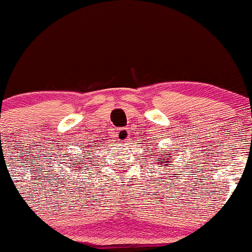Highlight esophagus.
I'll return each mask as SVG.
<instances>
[{"label":"esophagus","instance_id":"1","mask_svg":"<svg viewBox=\"0 0 252 252\" xmlns=\"http://www.w3.org/2000/svg\"><path fill=\"white\" fill-rule=\"evenodd\" d=\"M115 136H116V139L119 140V142H125L127 140V138L129 136V131L127 128H120L118 129V132H115Z\"/></svg>","mask_w":252,"mask_h":252}]
</instances>
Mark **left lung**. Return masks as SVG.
Masks as SVG:
<instances>
[{"instance_id": "obj_1", "label": "left lung", "mask_w": 252, "mask_h": 252, "mask_svg": "<svg viewBox=\"0 0 252 252\" xmlns=\"http://www.w3.org/2000/svg\"><path fill=\"white\" fill-rule=\"evenodd\" d=\"M163 156H164V154H163ZM167 158H170V156H167ZM156 159H158V161H159V158H156ZM163 163H164V162H163Z\"/></svg>"}]
</instances>
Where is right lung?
<instances>
[{
    "label": "right lung",
    "instance_id": "obj_1",
    "mask_svg": "<svg viewBox=\"0 0 252 252\" xmlns=\"http://www.w3.org/2000/svg\"><path fill=\"white\" fill-rule=\"evenodd\" d=\"M80 159V162H84V161H85V159ZM74 162H77V159H74ZM84 164H86L85 163V162H84ZM77 166H82V163H79V162H77V163H73V167H77ZM82 168H83V167H82Z\"/></svg>",
    "mask_w": 252,
    "mask_h": 252
}]
</instances>
